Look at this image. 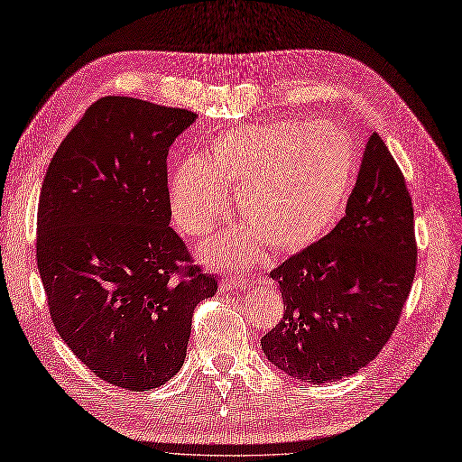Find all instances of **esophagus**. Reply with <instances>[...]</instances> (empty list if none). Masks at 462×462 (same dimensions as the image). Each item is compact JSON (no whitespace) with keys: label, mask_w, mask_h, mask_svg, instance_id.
<instances>
[{"label":"esophagus","mask_w":462,"mask_h":462,"mask_svg":"<svg viewBox=\"0 0 462 462\" xmlns=\"http://www.w3.org/2000/svg\"><path fill=\"white\" fill-rule=\"evenodd\" d=\"M247 282L242 280H236V278H226L220 282V291L222 293H236V291H245L247 289Z\"/></svg>","instance_id":"34e87169"}]
</instances>
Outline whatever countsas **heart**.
<instances>
[{"label": "heart", "instance_id": "b5f03b06", "mask_svg": "<svg viewBox=\"0 0 462 462\" xmlns=\"http://www.w3.org/2000/svg\"><path fill=\"white\" fill-rule=\"evenodd\" d=\"M352 136L310 119L244 125L215 136L203 158L184 160L169 177V208L190 237L209 234L230 209L247 226L201 247L217 268L257 264L264 244L293 253L318 242L343 213L356 173Z\"/></svg>", "mask_w": 462, "mask_h": 462}]
</instances>
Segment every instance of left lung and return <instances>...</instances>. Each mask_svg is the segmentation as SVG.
Wrapping results in <instances>:
<instances>
[{
  "mask_svg": "<svg viewBox=\"0 0 462 462\" xmlns=\"http://www.w3.org/2000/svg\"><path fill=\"white\" fill-rule=\"evenodd\" d=\"M415 266L411 198L381 134L373 133L345 217L270 272L285 312L261 338L264 356L302 383L350 377L396 329Z\"/></svg>",
  "mask_w": 462,
  "mask_h": 462,
  "instance_id": "obj_1",
  "label": "left lung"
}]
</instances>
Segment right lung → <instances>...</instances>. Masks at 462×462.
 Instances as JSON below:
<instances>
[{
    "label": "right lung",
    "instance_id": "add662e5",
    "mask_svg": "<svg viewBox=\"0 0 462 462\" xmlns=\"http://www.w3.org/2000/svg\"><path fill=\"white\" fill-rule=\"evenodd\" d=\"M196 114L129 97L91 105L49 163L38 270L55 328L97 377L152 390L184 364L217 280L169 226L167 153ZM184 271L182 279H175Z\"/></svg>",
    "mask_w": 462,
    "mask_h": 462
}]
</instances>
